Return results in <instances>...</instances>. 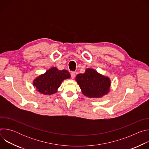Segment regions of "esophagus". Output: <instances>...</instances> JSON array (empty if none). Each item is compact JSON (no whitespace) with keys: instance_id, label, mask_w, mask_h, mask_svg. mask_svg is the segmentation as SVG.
<instances>
[{"instance_id":"obj_1","label":"esophagus","mask_w":149,"mask_h":149,"mask_svg":"<svg viewBox=\"0 0 149 149\" xmlns=\"http://www.w3.org/2000/svg\"><path fill=\"white\" fill-rule=\"evenodd\" d=\"M71 77L72 79H74L75 77V72H71Z\"/></svg>"}]
</instances>
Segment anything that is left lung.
I'll list each match as a JSON object with an SVG mask.
<instances>
[{
	"mask_svg": "<svg viewBox=\"0 0 149 149\" xmlns=\"http://www.w3.org/2000/svg\"><path fill=\"white\" fill-rule=\"evenodd\" d=\"M75 79L82 94L90 98L101 97L110 90V78L98 74L93 69L88 68L84 74H78Z\"/></svg>",
	"mask_w": 149,
	"mask_h": 149,
	"instance_id": "1",
	"label": "left lung"
}]
</instances>
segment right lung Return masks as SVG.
Instances as JSON below:
<instances>
[{"instance_id": "add662e5", "label": "right lung", "mask_w": 149, "mask_h": 149, "mask_svg": "<svg viewBox=\"0 0 149 149\" xmlns=\"http://www.w3.org/2000/svg\"><path fill=\"white\" fill-rule=\"evenodd\" d=\"M70 77L68 71L58 70L56 67H53L35 79L33 85L41 94L51 95L57 92L63 80L70 78Z\"/></svg>"}]
</instances>
